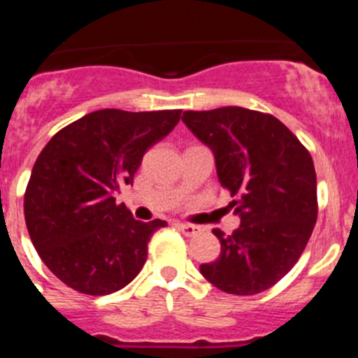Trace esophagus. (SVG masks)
I'll list each match as a JSON object with an SVG mask.
<instances>
[{
    "instance_id": "esophagus-1",
    "label": "esophagus",
    "mask_w": 358,
    "mask_h": 358,
    "mask_svg": "<svg viewBox=\"0 0 358 358\" xmlns=\"http://www.w3.org/2000/svg\"><path fill=\"white\" fill-rule=\"evenodd\" d=\"M177 229L182 231L186 236H195L201 233V227L195 226V224H177Z\"/></svg>"
}]
</instances>
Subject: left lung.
Here are the masks:
<instances>
[{"instance_id":"left-lung-1","label":"left lung","mask_w":358,"mask_h":358,"mask_svg":"<svg viewBox=\"0 0 358 358\" xmlns=\"http://www.w3.org/2000/svg\"><path fill=\"white\" fill-rule=\"evenodd\" d=\"M186 127L213 150L240 227L213 229L220 256L201 265L217 289L255 296L276 285L305 251L317 220V179L303 143L278 118L243 107L186 110Z\"/></svg>"}]
</instances>
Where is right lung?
I'll return each mask as SVG.
<instances>
[{
	"mask_svg": "<svg viewBox=\"0 0 358 358\" xmlns=\"http://www.w3.org/2000/svg\"><path fill=\"white\" fill-rule=\"evenodd\" d=\"M181 109H100L69 123L37 157L24 220L44 265L69 289L106 296L129 285L164 220H134L115 194L131 185L145 152L177 125Z\"/></svg>",
	"mask_w": 358,
	"mask_h": 358,
	"instance_id": "right-lung-1",
	"label": "right lung"
}]
</instances>
